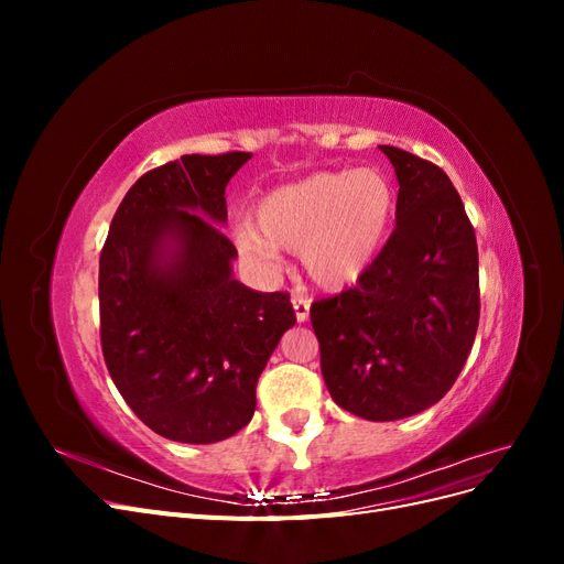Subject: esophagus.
<instances>
[{
  "mask_svg": "<svg viewBox=\"0 0 564 564\" xmlns=\"http://www.w3.org/2000/svg\"><path fill=\"white\" fill-rule=\"evenodd\" d=\"M292 303H294V311H296V319L299 322L308 319V315H311V301L305 299V296H301V294H294Z\"/></svg>",
  "mask_w": 564,
  "mask_h": 564,
  "instance_id": "esophagus-1",
  "label": "esophagus"
}]
</instances>
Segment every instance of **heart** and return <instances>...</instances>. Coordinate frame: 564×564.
Masks as SVG:
<instances>
[{
	"label": "heart",
	"mask_w": 564,
	"mask_h": 564,
	"mask_svg": "<svg viewBox=\"0 0 564 564\" xmlns=\"http://www.w3.org/2000/svg\"><path fill=\"white\" fill-rule=\"evenodd\" d=\"M395 214V187L377 169L319 172L275 187L256 204V228L235 232L242 259L275 270L278 247L299 251L319 286L352 284L377 259Z\"/></svg>",
	"instance_id": "heart-1"
}]
</instances>
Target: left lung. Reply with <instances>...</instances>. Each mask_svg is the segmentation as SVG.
<instances>
[{
  "label": "left lung",
  "instance_id": "left-lung-1",
  "mask_svg": "<svg viewBox=\"0 0 564 564\" xmlns=\"http://www.w3.org/2000/svg\"><path fill=\"white\" fill-rule=\"evenodd\" d=\"M395 166V230L357 284L311 305L332 398L367 421H395L447 395L480 322L477 242L442 169L381 145Z\"/></svg>",
  "mask_w": 564,
  "mask_h": 564
}]
</instances>
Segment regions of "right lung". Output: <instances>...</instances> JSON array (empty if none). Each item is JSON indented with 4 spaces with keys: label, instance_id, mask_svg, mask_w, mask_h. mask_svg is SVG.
Returning <instances> with one entry per match:
<instances>
[{
    "label": "right lung",
    "instance_id": "add662e5",
    "mask_svg": "<svg viewBox=\"0 0 564 564\" xmlns=\"http://www.w3.org/2000/svg\"><path fill=\"white\" fill-rule=\"evenodd\" d=\"M251 152L183 155L135 181L98 261L100 348L148 429L209 445L251 421L256 383L294 327L286 292L232 280L226 185ZM169 246L172 262L163 261Z\"/></svg>",
    "mask_w": 564,
    "mask_h": 564
}]
</instances>
